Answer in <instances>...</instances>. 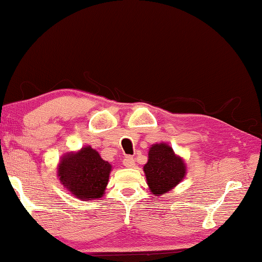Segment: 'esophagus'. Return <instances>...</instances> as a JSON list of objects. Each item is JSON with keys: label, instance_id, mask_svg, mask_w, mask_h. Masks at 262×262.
Instances as JSON below:
<instances>
[{"label": "esophagus", "instance_id": "1", "mask_svg": "<svg viewBox=\"0 0 262 262\" xmlns=\"http://www.w3.org/2000/svg\"><path fill=\"white\" fill-rule=\"evenodd\" d=\"M123 165L126 167H134L135 166V159L132 158V157H125V158L123 159Z\"/></svg>", "mask_w": 262, "mask_h": 262}]
</instances>
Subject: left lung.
Listing matches in <instances>:
<instances>
[{
	"mask_svg": "<svg viewBox=\"0 0 262 262\" xmlns=\"http://www.w3.org/2000/svg\"><path fill=\"white\" fill-rule=\"evenodd\" d=\"M185 171L183 159L174 155L171 146L166 144L152 145L144 172L150 191L154 194H164L172 190L182 182L186 173Z\"/></svg>",
	"mask_w": 262,
	"mask_h": 262,
	"instance_id": "obj_1",
	"label": "left lung"
}]
</instances>
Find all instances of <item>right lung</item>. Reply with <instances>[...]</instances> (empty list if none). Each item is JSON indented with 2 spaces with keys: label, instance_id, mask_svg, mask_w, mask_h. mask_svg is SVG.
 Here are the masks:
<instances>
[{
  "label": "right lung",
  "instance_id": "1",
  "mask_svg": "<svg viewBox=\"0 0 262 262\" xmlns=\"http://www.w3.org/2000/svg\"><path fill=\"white\" fill-rule=\"evenodd\" d=\"M111 165L90 146L64 156L58 167L62 184L79 199L92 200L104 194Z\"/></svg>",
  "mask_w": 262,
  "mask_h": 262
}]
</instances>
